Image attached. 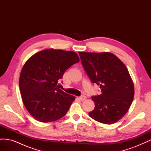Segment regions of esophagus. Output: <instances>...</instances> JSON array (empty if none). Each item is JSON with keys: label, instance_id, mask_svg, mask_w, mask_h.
Here are the masks:
<instances>
[{"label": "esophagus", "instance_id": "1", "mask_svg": "<svg viewBox=\"0 0 151 151\" xmlns=\"http://www.w3.org/2000/svg\"><path fill=\"white\" fill-rule=\"evenodd\" d=\"M79 98V99L81 100V101H84V100H86L87 99L86 96H80Z\"/></svg>", "mask_w": 151, "mask_h": 151}]
</instances>
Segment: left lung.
Masks as SVG:
<instances>
[{"label": "left lung", "mask_w": 151, "mask_h": 151, "mask_svg": "<svg viewBox=\"0 0 151 151\" xmlns=\"http://www.w3.org/2000/svg\"><path fill=\"white\" fill-rule=\"evenodd\" d=\"M79 54L90 79L101 89V94L92 97L95 108L89 115L100 123L113 124L125 115L133 101L134 84L129 70L110 52Z\"/></svg>", "instance_id": "left-lung-1"}]
</instances>
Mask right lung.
<instances>
[{
  "label": "right lung",
  "mask_w": 151,
  "mask_h": 151,
  "mask_svg": "<svg viewBox=\"0 0 151 151\" xmlns=\"http://www.w3.org/2000/svg\"><path fill=\"white\" fill-rule=\"evenodd\" d=\"M79 62L72 51L42 50L26 62L20 74L19 89L26 109L35 120L47 123L64 116L75 96L58 88L67 68Z\"/></svg>",
  "instance_id": "1"
}]
</instances>
